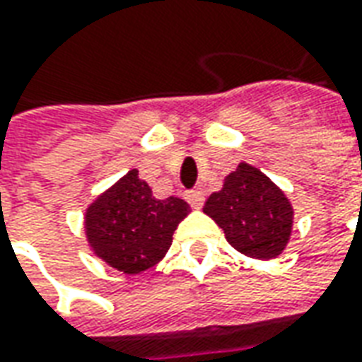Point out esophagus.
I'll return each mask as SVG.
<instances>
[{"mask_svg": "<svg viewBox=\"0 0 362 362\" xmlns=\"http://www.w3.org/2000/svg\"><path fill=\"white\" fill-rule=\"evenodd\" d=\"M186 199H188L192 207L204 206V194H202L199 189H189L188 194H186Z\"/></svg>", "mask_w": 362, "mask_h": 362, "instance_id": "obj_1", "label": "esophagus"}]
</instances>
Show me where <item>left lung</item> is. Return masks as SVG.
Instances as JSON below:
<instances>
[{"instance_id": "obj_1", "label": "left lung", "mask_w": 362, "mask_h": 362, "mask_svg": "<svg viewBox=\"0 0 362 362\" xmlns=\"http://www.w3.org/2000/svg\"><path fill=\"white\" fill-rule=\"evenodd\" d=\"M204 214L223 229L233 249L251 259H276L286 249L294 223L286 194L247 163L225 176L223 188L207 198Z\"/></svg>"}]
</instances>
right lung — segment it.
<instances>
[{
	"mask_svg": "<svg viewBox=\"0 0 362 362\" xmlns=\"http://www.w3.org/2000/svg\"><path fill=\"white\" fill-rule=\"evenodd\" d=\"M189 206L180 198L158 199L139 170H129L86 209L84 229L95 257L125 274H141L164 259Z\"/></svg>",
	"mask_w": 362,
	"mask_h": 362,
	"instance_id": "right-lung-1",
	"label": "right lung"
}]
</instances>
